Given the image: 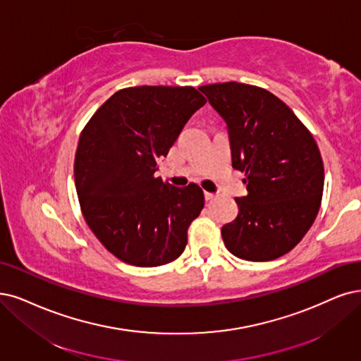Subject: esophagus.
<instances>
[{"mask_svg": "<svg viewBox=\"0 0 361 361\" xmlns=\"http://www.w3.org/2000/svg\"><path fill=\"white\" fill-rule=\"evenodd\" d=\"M205 199H207V201H211V199H214V193L205 192Z\"/></svg>", "mask_w": 361, "mask_h": 361, "instance_id": "obj_1", "label": "esophagus"}]
</instances>
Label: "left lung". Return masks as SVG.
I'll use <instances>...</instances> for the list:
<instances>
[{"mask_svg":"<svg viewBox=\"0 0 361 361\" xmlns=\"http://www.w3.org/2000/svg\"><path fill=\"white\" fill-rule=\"evenodd\" d=\"M228 123L232 166L248 195L221 236L233 256L268 262L287 255L311 229L322 205V153L299 117L263 87L236 82L199 87Z\"/></svg>","mask_w":361,"mask_h":361,"instance_id":"8db88e82","label":"left lung"}]
</instances>
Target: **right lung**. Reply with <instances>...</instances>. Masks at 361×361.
Wrapping results in <instances>:
<instances>
[{"mask_svg":"<svg viewBox=\"0 0 361 361\" xmlns=\"http://www.w3.org/2000/svg\"><path fill=\"white\" fill-rule=\"evenodd\" d=\"M207 102L192 86L117 90L80 133L74 180L83 217L113 256L152 268L181 256L204 208L197 184L173 188L156 177L192 114Z\"/></svg>","mask_w":361,"mask_h":361,"instance_id":"1","label":"right lung"}]
</instances>
